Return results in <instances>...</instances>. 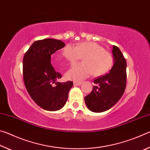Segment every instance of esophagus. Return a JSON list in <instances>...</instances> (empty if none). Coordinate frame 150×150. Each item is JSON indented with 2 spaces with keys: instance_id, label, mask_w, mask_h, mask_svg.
<instances>
[{
  "instance_id": "1",
  "label": "esophagus",
  "mask_w": 150,
  "mask_h": 150,
  "mask_svg": "<svg viewBox=\"0 0 150 150\" xmlns=\"http://www.w3.org/2000/svg\"><path fill=\"white\" fill-rule=\"evenodd\" d=\"M73 84H74V85H75V86H79V85L82 84V83H81V82H76V81H75V82L73 83Z\"/></svg>"
}]
</instances>
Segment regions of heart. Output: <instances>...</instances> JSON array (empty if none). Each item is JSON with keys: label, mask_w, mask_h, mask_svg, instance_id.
Listing matches in <instances>:
<instances>
[{"label": "heart", "mask_w": 150, "mask_h": 150, "mask_svg": "<svg viewBox=\"0 0 150 150\" xmlns=\"http://www.w3.org/2000/svg\"><path fill=\"white\" fill-rule=\"evenodd\" d=\"M62 55L71 65L83 57V62L73 66L65 73L67 80L82 81L91 74L100 76L111 69L114 63L112 55L100 45L95 42H83L77 46L67 44L62 50ZM55 62L61 65L59 56H55Z\"/></svg>", "instance_id": "obj_1"}]
</instances>
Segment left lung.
<instances>
[{
	"instance_id": "obj_1",
	"label": "left lung",
	"mask_w": 150,
	"mask_h": 150,
	"mask_svg": "<svg viewBox=\"0 0 150 150\" xmlns=\"http://www.w3.org/2000/svg\"><path fill=\"white\" fill-rule=\"evenodd\" d=\"M114 65L108 73L94 81L91 93L85 97L93 112H103L115 106L123 95L126 83V61L118 47L113 45Z\"/></svg>"
}]
</instances>
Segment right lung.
I'll use <instances>...</instances> for the list:
<instances>
[{"instance_id":"obj_1","label":"right lung","mask_w":150,"mask_h":150,"mask_svg":"<svg viewBox=\"0 0 150 150\" xmlns=\"http://www.w3.org/2000/svg\"><path fill=\"white\" fill-rule=\"evenodd\" d=\"M65 45L59 40L47 38L34 42L23 59V77L33 100L48 111L59 110L65 106L72 81L58 82L62 75L51 64V56Z\"/></svg>"}]
</instances>
